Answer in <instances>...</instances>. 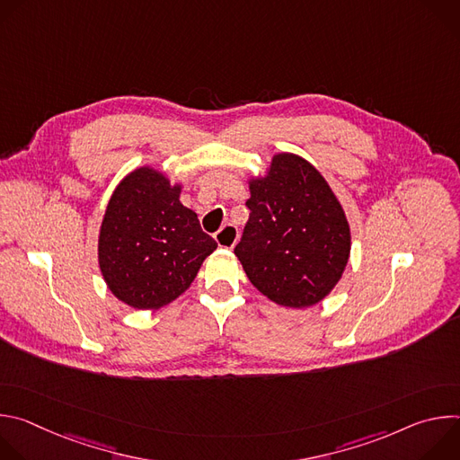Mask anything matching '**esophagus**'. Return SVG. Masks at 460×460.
<instances>
[{"mask_svg": "<svg viewBox=\"0 0 460 460\" xmlns=\"http://www.w3.org/2000/svg\"><path fill=\"white\" fill-rule=\"evenodd\" d=\"M215 240L220 247L224 249H233L236 240H238V229L233 224H226L222 226V229L215 234Z\"/></svg>", "mask_w": 460, "mask_h": 460, "instance_id": "1", "label": "esophagus"}]
</instances>
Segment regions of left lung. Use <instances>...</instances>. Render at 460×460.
<instances>
[{
  "label": "left lung",
  "mask_w": 460,
  "mask_h": 460,
  "mask_svg": "<svg viewBox=\"0 0 460 460\" xmlns=\"http://www.w3.org/2000/svg\"><path fill=\"white\" fill-rule=\"evenodd\" d=\"M249 222L234 247L251 284L284 307H309L342 279L351 251L346 213L302 156L279 153L249 180Z\"/></svg>",
  "instance_id": "obj_1"
}]
</instances>
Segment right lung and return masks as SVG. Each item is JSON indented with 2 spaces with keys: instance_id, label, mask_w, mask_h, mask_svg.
I'll return each mask as SVG.
<instances>
[{
  "instance_id": "obj_1",
  "label": "right lung",
  "mask_w": 460,
  "mask_h": 460,
  "mask_svg": "<svg viewBox=\"0 0 460 460\" xmlns=\"http://www.w3.org/2000/svg\"><path fill=\"white\" fill-rule=\"evenodd\" d=\"M180 192V183L146 165L128 172L107 204L98 264L111 293L130 307L160 309L178 298L217 249Z\"/></svg>"
}]
</instances>
